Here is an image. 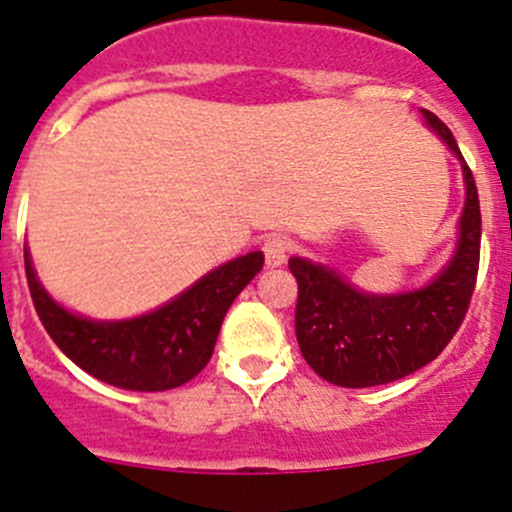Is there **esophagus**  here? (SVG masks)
Masks as SVG:
<instances>
[{
    "label": "esophagus",
    "instance_id": "1",
    "mask_svg": "<svg viewBox=\"0 0 512 512\" xmlns=\"http://www.w3.org/2000/svg\"><path fill=\"white\" fill-rule=\"evenodd\" d=\"M262 252H265V265L267 267H280L285 265L287 252H289V240L287 237H267L265 245H262Z\"/></svg>",
    "mask_w": 512,
    "mask_h": 512
}]
</instances>
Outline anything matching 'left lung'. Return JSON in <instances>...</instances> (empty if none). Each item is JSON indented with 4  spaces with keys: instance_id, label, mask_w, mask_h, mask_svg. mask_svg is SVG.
Returning <instances> with one entry per match:
<instances>
[{
    "instance_id": "left-lung-1",
    "label": "left lung",
    "mask_w": 512,
    "mask_h": 512,
    "mask_svg": "<svg viewBox=\"0 0 512 512\" xmlns=\"http://www.w3.org/2000/svg\"><path fill=\"white\" fill-rule=\"evenodd\" d=\"M421 116L461 160L466 183L458 242L446 267L421 289L371 294L327 265L289 257L299 285L294 309L299 349L329 384L366 389L414 374L446 349L471 304L480 260L476 180L446 123L426 108Z\"/></svg>"
}]
</instances>
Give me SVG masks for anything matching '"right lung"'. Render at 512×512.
<instances>
[{
    "label": "right lung",
    "mask_w": 512,
    "mask_h": 512,
    "mask_svg": "<svg viewBox=\"0 0 512 512\" xmlns=\"http://www.w3.org/2000/svg\"><path fill=\"white\" fill-rule=\"evenodd\" d=\"M262 265V252H247L215 267L153 312L103 322L69 312L51 299L24 245L29 292L56 347L86 374L128 391H168L198 376L213 356L227 309Z\"/></svg>",
    "instance_id": "1"
}]
</instances>
